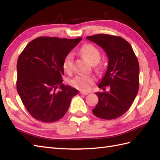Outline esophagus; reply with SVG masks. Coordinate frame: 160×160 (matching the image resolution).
<instances>
[{
  "instance_id": "esophagus-1",
  "label": "esophagus",
  "mask_w": 160,
  "mask_h": 160,
  "mask_svg": "<svg viewBox=\"0 0 160 160\" xmlns=\"http://www.w3.org/2000/svg\"><path fill=\"white\" fill-rule=\"evenodd\" d=\"M80 94H82V95H84V96H86V95H87V94L89 93H87V92H84V91H80Z\"/></svg>"
}]
</instances>
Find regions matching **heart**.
<instances>
[{
	"mask_svg": "<svg viewBox=\"0 0 160 160\" xmlns=\"http://www.w3.org/2000/svg\"><path fill=\"white\" fill-rule=\"evenodd\" d=\"M81 52L85 56L91 64H97L100 59V53L96 47L91 44H86L82 49ZM64 70L67 73L72 72L73 69V55L72 53H69L64 57L62 62ZM95 82V78L89 75H78L70 81L72 86L82 91H87Z\"/></svg>",
	"mask_w": 160,
	"mask_h": 160,
	"instance_id": "1",
	"label": "heart"
}]
</instances>
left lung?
Instances as JSON below:
<instances>
[{
  "mask_svg": "<svg viewBox=\"0 0 160 160\" xmlns=\"http://www.w3.org/2000/svg\"><path fill=\"white\" fill-rule=\"evenodd\" d=\"M106 52L108 58L107 72L98 84L105 91L97 92L98 103L92 110L96 116L113 120L125 113L136 97L139 89V63L127 40L119 36L96 34L87 36Z\"/></svg>",
  "mask_w": 160,
  "mask_h": 160,
  "instance_id": "8db88e82",
  "label": "left lung"
}]
</instances>
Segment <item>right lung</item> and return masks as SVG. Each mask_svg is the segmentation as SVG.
Returning <instances> with one entry per match:
<instances>
[{"mask_svg": "<svg viewBox=\"0 0 160 160\" xmlns=\"http://www.w3.org/2000/svg\"><path fill=\"white\" fill-rule=\"evenodd\" d=\"M81 40L39 37L20 54L16 66L17 91L36 120L42 122L60 120L78 94L77 89L62 84V62ZM58 86L59 90L56 91Z\"/></svg>", "mask_w": 160, "mask_h": 160, "instance_id": "obj_1", "label": "right lung"}]
</instances>
